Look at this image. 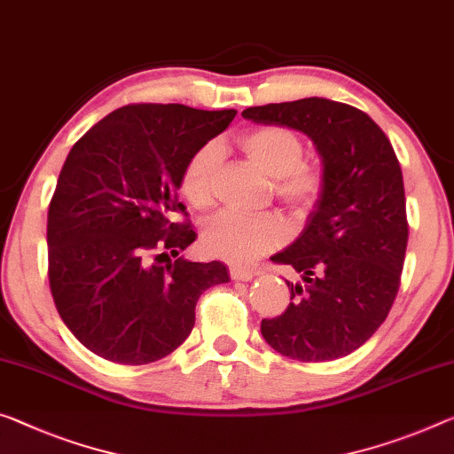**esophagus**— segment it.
<instances>
[{
	"instance_id": "34e87169",
	"label": "esophagus",
	"mask_w": 454,
	"mask_h": 454,
	"mask_svg": "<svg viewBox=\"0 0 454 454\" xmlns=\"http://www.w3.org/2000/svg\"><path fill=\"white\" fill-rule=\"evenodd\" d=\"M229 274H231L233 280L247 282V280H251V278L255 276V270H251V268H243V266H231V268H229Z\"/></svg>"
}]
</instances>
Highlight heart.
Listing matches in <instances>:
<instances>
[{
	"mask_svg": "<svg viewBox=\"0 0 454 454\" xmlns=\"http://www.w3.org/2000/svg\"><path fill=\"white\" fill-rule=\"evenodd\" d=\"M237 144L249 162L274 178L278 200L292 213L306 215L317 205L325 188V172L317 162L304 160V144L298 134L282 125H266L246 131ZM221 162L223 150L217 142L200 145L186 160L180 191L192 207H211ZM286 235L288 227L280 215H247L227 208L207 223L203 243L215 257L246 263L282 246Z\"/></svg>",
	"mask_w": 454,
	"mask_h": 454,
	"instance_id": "b5f03b06",
	"label": "heart"
}]
</instances>
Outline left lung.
<instances>
[{"label":"left lung","mask_w":454,"mask_h":454,"mask_svg":"<svg viewBox=\"0 0 454 454\" xmlns=\"http://www.w3.org/2000/svg\"><path fill=\"white\" fill-rule=\"evenodd\" d=\"M241 115L302 131L325 172L304 231L271 257L300 280H286L292 302L262 320L263 339L306 364L345 357L380 329L400 288L408 219L395 152L367 114L323 97L249 107Z\"/></svg>","instance_id":"8db88e82"}]
</instances>
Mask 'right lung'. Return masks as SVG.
I'll list each match as a JSON object with an SVG mask.
<instances>
[{"label":"right lung","mask_w":454,"mask_h":454,"mask_svg":"<svg viewBox=\"0 0 454 454\" xmlns=\"http://www.w3.org/2000/svg\"><path fill=\"white\" fill-rule=\"evenodd\" d=\"M235 114L131 103L68 152L48 207V280L89 351L121 365L162 359L191 334L200 294L229 282L225 263L178 257L197 233L174 215L186 211V160Z\"/></svg>","instance_id":"obj_1"}]
</instances>
